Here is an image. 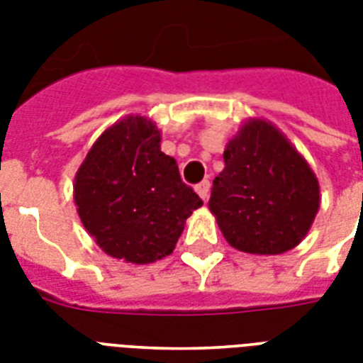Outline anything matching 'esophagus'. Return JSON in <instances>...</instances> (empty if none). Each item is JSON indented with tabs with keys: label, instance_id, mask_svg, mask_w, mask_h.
I'll return each mask as SVG.
<instances>
[{
	"label": "esophagus",
	"instance_id": "1",
	"mask_svg": "<svg viewBox=\"0 0 363 363\" xmlns=\"http://www.w3.org/2000/svg\"><path fill=\"white\" fill-rule=\"evenodd\" d=\"M209 190H211V182L209 181H201L199 184H196V192L199 194V198L207 201L209 199Z\"/></svg>",
	"mask_w": 363,
	"mask_h": 363
}]
</instances>
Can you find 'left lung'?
Segmentation results:
<instances>
[{
    "label": "left lung",
    "mask_w": 363,
    "mask_h": 363,
    "mask_svg": "<svg viewBox=\"0 0 363 363\" xmlns=\"http://www.w3.org/2000/svg\"><path fill=\"white\" fill-rule=\"evenodd\" d=\"M209 209L226 241L248 254H281L307 235L320 205L315 173L281 131L250 121L228 143Z\"/></svg>",
    "instance_id": "left-lung-1"
}]
</instances>
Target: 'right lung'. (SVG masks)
Masks as SVG:
<instances>
[{
  "label": "right lung",
  "instance_id": "obj_1",
  "mask_svg": "<svg viewBox=\"0 0 363 363\" xmlns=\"http://www.w3.org/2000/svg\"><path fill=\"white\" fill-rule=\"evenodd\" d=\"M75 203L88 233L113 258L150 264L173 252L203 205L179 165L160 150V131L128 116L101 133L75 177Z\"/></svg>",
  "mask_w": 363,
  "mask_h": 363
}]
</instances>
